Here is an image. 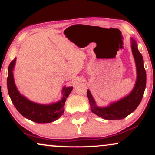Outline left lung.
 Wrapping results in <instances>:
<instances>
[{
  "label": "left lung",
  "mask_w": 155,
  "mask_h": 155,
  "mask_svg": "<svg viewBox=\"0 0 155 155\" xmlns=\"http://www.w3.org/2000/svg\"><path fill=\"white\" fill-rule=\"evenodd\" d=\"M132 51L135 58L137 69V80L135 85L130 94L119 101L110 104L108 107H100L96 105L91 92L87 90V97L89 99L92 113L106 120H120L126 118L140 104L147 84V74L143 65V59L137 49V43L134 39H131Z\"/></svg>",
  "instance_id": "8db88e82"
}]
</instances>
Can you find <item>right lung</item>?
<instances>
[{
	"label": "right lung",
	"mask_w": 155,
	"mask_h": 155,
	"mask_svg": "<svg viewBox=\"0 0 155 155\" xmlns=\"http://www.w3.org/2000/svg\"><path fill=\"white\" fill-rule=\"evenodd\" d=\"M15 62L16 58L12 61L8 68L7 87L10 98L18 111L23 117L37 123H50L57 120L64 113L66 98L72 91L73 87H64L62 89V98L56 103L51 104H40L31 101L20 94L15 86L12 72Z\"/></svg>",
	"instance_id": "right-lung-1"
}]
</instances>
